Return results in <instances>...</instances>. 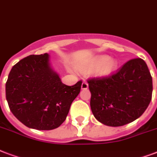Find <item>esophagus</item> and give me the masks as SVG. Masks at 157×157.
I'll return each instance as SVG.
<instances>
[{"label":"esophagus","mask_w":157,"mask_h":157,"mask_svg":"<svg viewBox=\"0 0 157 157\" xmlns=\"http://www.w3.org/2000/svg\"><path fill=\"white\" fill-rule=\"evenodd\" d=\"M81 89L82 90L88 89V83H87V82H86V81L82 82V84H81Z\"/></svg>","instance_id":"obj_1"}]
</instances>
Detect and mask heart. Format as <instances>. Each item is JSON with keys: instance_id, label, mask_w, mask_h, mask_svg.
Instances as JSON below:
<instances>
[{"instance_id": "1", "label": "heart", "mask_w": 157, "mask_h": 157, "mask_svg": "<svg viewBox=\"0 0 157 157\" xmlns=\"http://www.w3.org/2000/svg\"><path fill=\"white\" fill-rule=\"evenodd\" d=\"M117 67L118 62L115 58L105 55H99L79 64L77 70L84 74L93 71V75L95 77L107 78L114 73Z\"/></svg>"}]
</instances>
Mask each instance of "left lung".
Segmentation results:
<instances>
[{
  "label": "left lung",
  "mask_w": 157,
  "mask_h": 157,
  "mask_svg": "<svg viewBox=\"0 0 157 157\" xmlns=\"http://www.w3.org/2000/svg\"><path fill=\"white\" fill-rule=\"evenodd\" d=\"M90 108L101 124L119 127L132 123L145 112L151 100L152 78L147 63L135 58L113 76L88 81Z\"/></svg>",
  "instance_id": "8db88e82"
}]
</instances>
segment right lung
<instances>
[{
    "label": "right lung",
    "mask_w": 157,
    "mask_h": 157,
    "mask_svg": "<svg viewBox=\"0 0 157 157\" xmlns=\"http://www.w3.org/2000/svg\"><path fill=\"white\" fill-rule=\"evenodd\" d=\"M81 83L72 86L63 84L51 67L49 54L30 55L10 71L6 96L10 111L23 124L37 130H52L66 120Z\"/></svg>",
    "instance_id": "right-lung-1"
}]
</instances>
